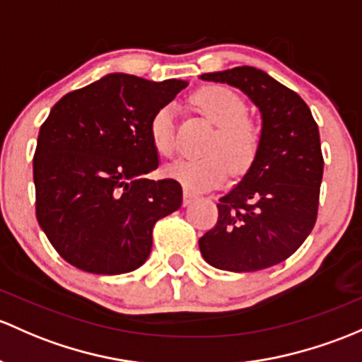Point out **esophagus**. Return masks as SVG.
I'll use <instances>...</instances> for the list:
<instances>
[{"instance_id": "1", "label": "esophagus", "mask_w": 362, "mask_h": 362, "mask_svg": "<svg viewBox=\"0 0 362 362\" xmlns=\"http://www.w3.org/2000/svg\"><path fill=\"white\" fill-rule=\"evenodd\" d=\"M194 199H196V194L189 191V189H184V204L185 206H187V204H191Z\"/></svg>"}]
</instances>
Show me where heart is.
<instances>
[{
  "instance_id": "heart-1",
  "label": "heart",
  "mask_w": 362,
  "mask_h": 362,
  "mask_svg": "<svg viewBox=\"0 0 362 362\" xmlns=\"http://www.w3.org/2000/svg\"><path fill=\"white\" fill-rule=\"evenodd\" d=\"M194 104L216 124L206 149L201 156H185L166 166V173L189 191L199 192L216 187L232 173L250 170L262 146V128L246 114V104L226 86H204L194 93ZM149 136L154 149L165 158L177 151L175 107L161 105L149 121Z\"/></svg>"
}]
</instances>
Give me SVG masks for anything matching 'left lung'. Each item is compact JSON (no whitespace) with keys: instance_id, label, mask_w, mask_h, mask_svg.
Instances as JSON below:
<instances>
[{"instance_id":"left-lung-1","label":"left lung","mask_w":362,"mask_h":362,"mask_svg":"<svg viewBox=\"0 0 362 362\" xmlns=\"http://www.w3.org/2000/svg\"><path fill=\"white\" fill-rule=\"evenodd\" d=\"M262 112V146L248 173L216 203L218 220L199 239L204 260L230 272H253L290 258L317 220L325 159L317 123L298 93L250 66L208 72Z\"/></svg>"}]
</instances>
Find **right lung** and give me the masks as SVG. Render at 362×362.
<instances>
[{
  "instance_id": "obj_1",
  "label": "right lung",
  "mask_w": 362,
  "mask_h": 362,
  "mask_svg": "<svg viewBox=\"0 0 362 362\" xmlns=\"http://www.w3.org/2000/svg\"><path fill=\"white\" fill-rule=\"evenodd\" d=\"M187 83L104 76L64 95L41 124L33 159L36 218L57 253L91 274H124L149 257L156 222L182 204L159 166L149 121Z\"/></svg>"
}]
</instances>
